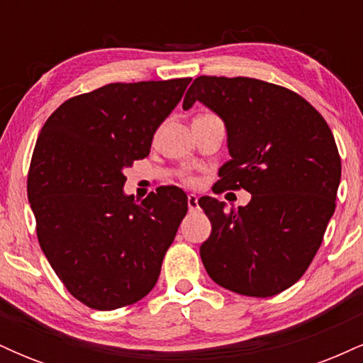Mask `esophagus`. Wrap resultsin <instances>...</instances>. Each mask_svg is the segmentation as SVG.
<instances>
[{
    "instance_id": "34e87169",
    "label": "esophagus",
    "mask_w": 363,
    "mask_h": 363,
    "mask_svg": "<svg viewBox=\"0 0 363 363\" xmlns=\"http://www.w3.org/2000/svg\"><path fill=\"white\" fill-rule=\"evenodd\" d=\"M187 208H189V211L198 210V198H196V194L187 196Z\"/></svg>"
}]
</instances>
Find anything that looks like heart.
<instances>
[{
	"label": "heart",
	"mask_w": 363,
	"mask_h": 363,
	"mask_svg": "<svg viewBox=\"0 0 363 363\" xmlns=\"http://www.w3.org/2000/svg\"><path fill=\"white\" fill-rule=\"evenodd\" d=\"M184 181L187 182V184H194L196 179H194V177H191V176H186V177H184Z\"/></svg>",
	"instance_id": "heart-1"
}]
</instances>
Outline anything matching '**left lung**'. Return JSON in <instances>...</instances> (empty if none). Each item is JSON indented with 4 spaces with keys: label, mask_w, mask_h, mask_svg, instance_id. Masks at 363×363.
<instances>
[{
    "label": "left lung",
    "mask_w": 363,
    "mask_h": 363,
    "mask_svg": "<svg viewBox=\"0 0 363 363\" xmlns=\"http://www.w3.org/2000/svg\"><path fill=\"white\" fill-rule=\"evenodd\" d=\"M198 101L223 119L232 160L218 170L222 189L252 194L245 206L203 196L211 234L199 254L223 289L273 297L309 268L336 208L341 158L331 129L306 99L245 77H198L182 109Z\"/></svg>",
    "instance_id": "left-lung-1"
}]
</instances>
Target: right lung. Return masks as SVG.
Wrapping results in <instances>:
<instances>
[{"mask_svg": "<svg viewBox=\"0 0 363 363\" xmlns=\"http://www.w3.org/2000/svg\"><path fill=\"white\" fill-rule=\"evenodd\" d=\"M189 82L109 83L62 102L40 129L27 177L37 239L66 290L91 309L141 301L187 213L181 187L138 203L123 186Z\"/></svg>", "mask_w": 363, "mask_h": 363, "instance_id": "add662e5", "label": "right lung"}]
</instances>
